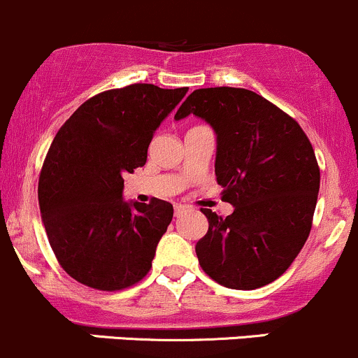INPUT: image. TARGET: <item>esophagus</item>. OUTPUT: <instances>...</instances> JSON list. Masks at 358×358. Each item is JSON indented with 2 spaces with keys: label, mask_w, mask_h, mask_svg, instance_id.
<instances>
[{
  "label": "esophagus",
  "mask_w": 358,
  "mask_h": 358,
  "mask_svg": "<svg viewBox=\"0 0 358 358\" xmlns=\"http://www.w3.org/2000/svg\"><path fill=\"white\" fill-rule=\"evenodd\" d=\"M184 212H186V206H184V205H174V215L176 217H180Z\"/></svg>",
  "instance_id": "1"
}]
</instances>
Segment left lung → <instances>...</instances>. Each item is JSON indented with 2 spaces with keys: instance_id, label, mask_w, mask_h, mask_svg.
Here are the masks:
<instances>
[{
  "instance_id": "left-lung-1",
  "label": "left lung",
  "mask_w": 358,
  "mask_h": 358,
  "mask_svg": "<svg viewBox=\"0 0 358 358\" xmlns=\"http://www.w3.org/2000/svg\"><path fill=\"white\" fill-rule=\"evenodd\" d=\"M196 115L217 136L215 176L227 217L201 208L208 231L196 243L201 268L231 289L275 281L312 229L320 172L314 148L294 119L253 91L196 90L174 119Z\"/></svg>"
}]
</instances>
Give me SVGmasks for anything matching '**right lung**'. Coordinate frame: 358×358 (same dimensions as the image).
<instances>
[{
	"instance_id": "obj_1",
	"label": "right lung",
	"mask_w": 358,
	"mask_h": 358,
	"mask_svg": "<svg viewBox=\"0 0 358 358\" xmlns=\"http://www.w3.org/2000/svg\"><path fill=\"white\" fill-rule=\"evenodd\" d=\"M187 87L131 84L84 101L55 136L39 176L48 241L64 271L90 288L119 291L148 274L174 208L122 198L125 172L143 167L155 131Z\"/></svg>"
}]
</instances>
